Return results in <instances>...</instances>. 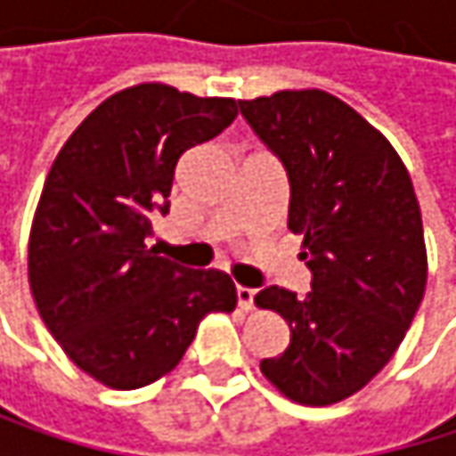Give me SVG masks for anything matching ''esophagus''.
I'll use <instances>...</instances> for the list:
<instances>
[{
	"instance_id": "34e87169",
	"label": "esophagus",
	"mask_w": 456,
	"mask_h": 456,
	"mask_svg": "<svg viewBox=\"0 0 456 456\" xmlns=\"http://www.w3.org/2000/svg\"><path fill=\"white\" fill-rule=\"evenodd\" d=\"M237 304H240V309H253V298H256V290L253 288H245V285H237Z\"/></svg>"
}]
</instances>
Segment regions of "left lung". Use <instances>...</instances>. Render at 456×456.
I'll list each match as a JSON object with an SVG mask.
<instances>
[{
  "label": "left lung",
  "instance_id": "left-lung-1",
  "mask_svg": "<svg viewBox=\"0 0 456 456\" xmlns=\"http://www.w3.org/2000/svg\"><path fill=\"white\" fill-rule=\"evenodd\" d=\"M282 160L288 227L304 234L312 290L269 285L256 306L288 322V348L261 362L290 402L327 407L362 391L396 354L428 282L419 203L399 152L354 108L322 89L240 100Z\"/></svg>",
  "mask_w": 456,
  "mask_h": 456
}]
</instances>
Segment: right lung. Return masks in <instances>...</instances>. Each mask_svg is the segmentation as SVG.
<instances>
[{
    "instance_id": "1",
    "label": "right lung",
    "mask_w": 456,
    "mask_h": 456,
    "mask_svg": "<svg viewBox=\"0 0 456 456\" xmlns=\"http://www.w3.org/2000/svg\"><path fill=\"white\" fill-rule=\"evenodd\" d=\"M237 116L229 97L137 84L97 105L57 152L28 237V282L68 359L108 388L171 372L200 319L232 312L234 282L147 248L179 158Z\"/></svg>"
}]
</instances>
